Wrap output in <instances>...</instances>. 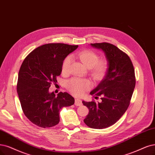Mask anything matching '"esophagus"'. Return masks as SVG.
<instances>
[{"label":"esophagus","mask_w":155,"mask_h":155,"mask_svg":"<svg viewBox=\"0 0 155 155\" xmlns=\"http://www.w3.org/2000/svg\"><path fill=\"white\" fill-rule=\"evenodd\" d=\"M74 105H77V106H81L82 105V101L77 98V99H75V102H74Z\"/></svg>","instance_id":"1"}]
</instances>
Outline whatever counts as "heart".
I'll return each instance as SVG.
<instances>
[{
  "mask_svg": "<svg viewBox=\"0 0 155 155\" xmlns=\"http://www.w3.org/2000/svg\"><path fill=\"white\" fill-rule=\"evenodd\" d=\"M73 55L88 68L90 74L95 80H100L105 75L108 68V62L105 58L99 59V55L96 51L86 49L80 51ZM71 62L70 56H67L63 61L62 73H68ZM66 87L74 95L82 96L91 88V82L88 79L74 77L66 81Z\"/></svg>",
  "mask_w": 155,
  "mask_h": 155,
  "instance_id": "heart-1",
  "label": "heart"
}]
</instances>
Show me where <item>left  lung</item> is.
I'll use <instances>...</instances> for the list:
<instances>
[{
  "label": "left lung",
  "mask_w": 155,
  "mask_h": 155,
  "mask_svg": "<svg viewBox=\"0 0 155 155\" xmlns=\"http://www.w3.org/2000/svg\"><path fill=\"white\" fill-rule=\"evenodd\" d=\"M91 45L104 51L108 68L105 78L90 93L96 99L100 96L101 102L82 101L89 110L84 121L90 128L103 129L115 124L128 109L135 86V70L129 56L115 45Z\"/></svg>",
  "instance_id": "obj_1"
}]
</instances>
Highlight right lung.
<instances>
[{"instance_id":"1","label":"right lung","mask_w":155,"mask_h":155,"mask_svg":"<svg viewBox=\"0 0 155 155\" xmlns=\"http://www.w3.org/2000/svg\"><path fill=\"white\" fill-rule=\"evenodd\" d=\"M78 45L48 43L34 49L23 61L17 82L22 110L33 124L50 128L59 123V110L74 104V99L66 92L57 96L50 93L51 84L57 82L66 56Z\"/></svg>"}]
</instances>
